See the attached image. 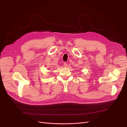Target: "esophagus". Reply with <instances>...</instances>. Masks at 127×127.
<instances>
[{
    "label": "esophagus",
    "mask_w": 127,
    "mask_h": 127,
    "mask_svg": "<svg viewBox=\"0 0 127 127\" xmlns=\"http://www.w3.org/2000/svg\"><path fill=\"white\" fill-rule=\"evenodd\" d=\"M63 65H64V66H65V67H67V63H66V62H64L63 63Z\"/></svg>",
    "instance_id": "1"
}]
</instances>
